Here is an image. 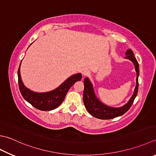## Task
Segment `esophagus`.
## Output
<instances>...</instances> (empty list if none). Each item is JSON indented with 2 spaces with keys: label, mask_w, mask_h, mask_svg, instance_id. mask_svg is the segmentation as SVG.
Here are the masks:
<instances>
[{
  "label": "esophagus",
  "mask_w": 156,
  "mask_h": 156,
  "mask_svg": "<svg viewBox=\"0 0 156 156\" xmlns=\"http://www.w3.org/2000/svg\"><path fill=\"white\" fill-rule=\"evenodd\" d=\"M82 74H83L84 77H85V76H88L90 74V72L88 69H84L82 71Z\"/></svg>",
  "instance_id": "1"
}]
</instances>
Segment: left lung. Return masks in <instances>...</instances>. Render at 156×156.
<instances>
[{
    "mask_svg": "<svg viewBox=\"0 0 156 156\" xmlns=\"http://www.w3.org/2000/svg\"><path fill=\"white\" fill-rule=\"evenodd\" d=\"M126 56L125 58L129 59L133 62L135 69L136 72V85L134 92V94L130 98L128 102L126 105L120 108H112L104 104L96 98L93 91V86L89 79L86 78L84 80V92H83V101L86 109L89 114L93 117L100 119H111L119 117L123 115L128 110L134 102L135 98L136 97L138 89V75H139V65H138L136 58H135L134 53L132 50H127L126 52Z\"/></svg>",
    "mask_w": 156,
    "mask_h": 156,
    "instance_id": "1",
    "label": "left lung"
}]
</instances>
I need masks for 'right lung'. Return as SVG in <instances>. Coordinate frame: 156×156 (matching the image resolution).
<instances>
[{"label":"right lung","mask_w":156,"mask_h":156,"mask_svg":"<svg viewBox=\"0 0 156 156\" xmlns=\"http://www.w3.org/2000/svg\"><path fill=\"white\" fill-rule=\"evenodd\" d=\"M22 62V61H21ZM20 64L18 76V85L19 89L22 97L28 102L30 104L35 108L40 110H52L56 108L63 102L67 91L76 82L81 80V73L70 76L67 80L61 84L56 89L47 93H35L28 89L22 83L20 73Z\"/></svg>","instance_id":"right-lung-1"}]
</instances>
